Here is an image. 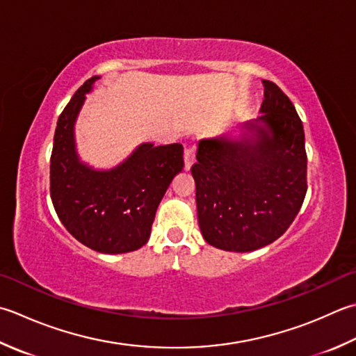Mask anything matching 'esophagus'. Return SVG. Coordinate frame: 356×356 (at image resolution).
Returning a JSON list of instances; mask_svg holds the SVG:
<instances>
[{
  "label": "esophagus",
  "instance_id": "obj_1",
  "mask_svg": "<svg viewBox=\"0 0 356 356\" xmlns=\"http://www.w3.org/2000/svg\"><path fill=\"white\" fill-rule=\"evenodd\" d=\"M184 160H185V170L188 171L193 166L194 160H196V146L194 145L186 146L184 151Z\"/></svg>",
  "mask_w": 356,
  "mask_h": 356
}]
</instances>
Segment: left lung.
Segmentation results:
<instances>
[{
    "instance_id": "1",
    "label": "left lung",
    "mask_w": 356,
    "mask_h": 356,
    "mask_svg": "<svg viewBox=\"0 0 356 356\" xmlns=\"http://www.w3.org/2000/svg\"><path fill=\"white\" fill-rule=\"evenodd\" d=\"M262 83V115L242 124L238 138H202L191 166L202 236L225 252H253L281 238L307 193L301 118L273 81Z\"/></svg>"
}]
</instances>
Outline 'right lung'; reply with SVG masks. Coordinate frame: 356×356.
Instances as JSON below:
<instances>
[{
	"instance_id": "right-lung-1",
	"label": "right lung",
	"mask_w": 356,
	"mask_h": 356,
	"mask_svg": "<svg viewBox=\"0 0 356 356\" xmlns=\"http://www.w3.org/2000/svg\"><path fill=\"white\" fill-rule=\"evenodd\" d=\"M100 76H90L63 109L51 156V199L61 224L83 245L99 253L134 252L149 239L157 207L176 174L184 170V146L142 143L111 170L83 163L74 127L86 94Z\"/></svg>"
}]
</instances>
